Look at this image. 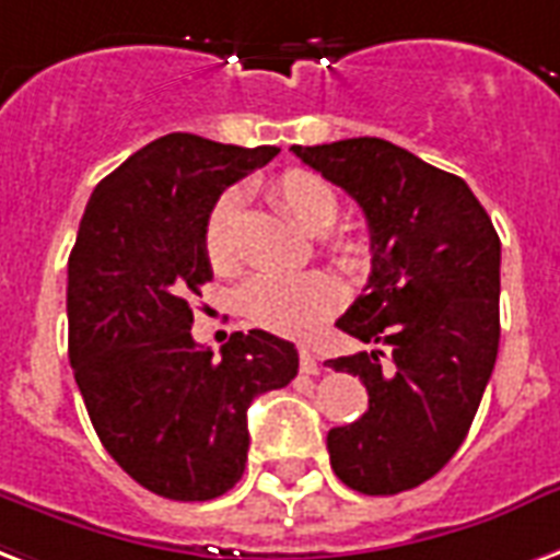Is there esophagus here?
I'll return each instance as SVG.
<instances>
[{
  "label": "esophagus",
  "mask_w": 560,
  "mask_h": 560,
  "mask_svg": "<svg viewBox=\"0 0 560 560\" xmlns=\"http://www.w3.org/2000/svg\"><path fill=\"white\" fill-rule=\"evenodd\" d=\"M320 359L308 350V347H300V371L302 374H320Z\"/></svg>",
  "instance_id": "obj_1"
}]
</instances>
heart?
<instances>
[{"label": "heart", "mask_w": 560, "mask_h": 560, "mask_svg": "<svg viewBox=\"0 0 560 560\" xmlns=\"http://www.w3.org/2000/svg\"><path fill=\"white\" fill-rule=\"evenodd\" d=\"M269 196L279 205L281 213H288L308 234L329 231L341 210L335 186L320 175L300 172V168L276 177L269 186ZM237 222L240 196L234 189H228L213 201L205 222V255L217 272L237 267ZM332 248L338 252L341 264L350 269L368 264V246L359 240H338ZM338 305H341V291L326 272H305V276L258 272L240 291V308L248 320L279 335L314 332L329 314L338 312Z\"/></svg>", "instance_id": "obj_1"}]
</instances>
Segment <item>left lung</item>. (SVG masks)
I'll use <instances>...</instances> for the list:
<instances>
[{
    "instance_id": "obj_1",
    "label": "left lung",
    "mask_w": 560,
    "mask_h": 560,
    "mask_svg": "<svg viewBox=\"0 0 560 560\" xmlns=\"http://www.w3.org/2000/svg\"><path fill=\"white\" fill-rule=\"evenodd\" d=\"M291 151L359 201L374 252L338 317L374 350L329 359L368 388V412L326 436L332 469L364 495L412 490L457 454L495 368L499 234L463 177L385 139Z\"/></svg>"
}]
</instances>
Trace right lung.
<instances>
[{"label":"right lung","mask_w":560,"mask_h":560,"mask_svg":"<svg viewBox=\"0 0 560 560\" xmlns=\"http://www.w3.org/2000/svg\"><path fill=\"white\" fill-rule=\"evenodd\" d=\"M279 148L168 132L91 192L68 260V353L103 448L144 490L210 501L246 469L252 400L284 388L300 353L264 329L213 355L189 296L213 279L205 222L228 186Z\"/></svg>","instance_id":"1"}]
</instances>
